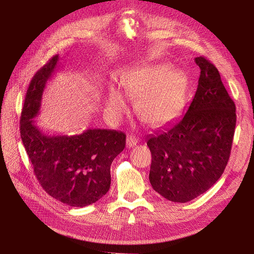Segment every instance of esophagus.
<instances>
[{
    "instance_id": "esophagus-1",
    "label": "esophagus",
    "mask_w": 254,
    "mask_h": 254,
    "mask_svg": "<svg viewBox=\"0 0 254 254\" xmlns=\"http://www.w3.org/2000/svg\"><path fill=\"white\" fill-rule=\"evenodd\" d=\"M137 142H138V139H137L135 136L128 135V136L127 137V148H133L134 146H136Z\"/></svg>"
}]
</instances>
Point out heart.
<instances>
[{"instance_id": "b5f03b06", "label": "heart", "mask_w": 254, "mask_h": 254, "mask_svg": "<svg viewBox=\"0 0 254 254\" xmlns=\"http://www.w3.org/2000/svg\"><path fill=\"white\" fill-rule=\"evenodd\" d=\"M122 86L127 95L138 98L136 112L152 127H159L176 117L184 103L186 78L181 70L170 69L167 64L142 67L123 76ZM128 110L123 93L112 86L107 96V112L119 120Z\"/></svg>"}]
</instances>
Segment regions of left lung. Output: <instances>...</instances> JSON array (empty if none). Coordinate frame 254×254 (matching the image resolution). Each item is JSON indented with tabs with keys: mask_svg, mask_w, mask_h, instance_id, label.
<instances>
[{
	"mask_svg": "<svg viewBox=\"0 0 254 254\" xmlns=\"http://www.w3.org/2000/svg\"><path fill=\"white\" fill-rule=\"evenodd\" d=\"M194 62L201 72L186 113L147 140L152 154V187L179 203L197 198L219 180L229 161L236 126L235 104L218 70L203 56Z\"/></svg>",
	"mask_w": 254,
	"mask_h": 254,
	"instance_id": "8db88e82",
	"label": "left lung"
}]
</instances>
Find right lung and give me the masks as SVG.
Wrapping results in <instances>:
<instances>
[{
    "instance_id": "obj_1",
    "label": "right lung",
    "mask_w": 254,
    "mask_h": 254,
    "mask_svg": "<svg viewBox=\"0 0 254 254\" xmlns=\"http://www.w3.org/2000/svg\"><path fill=\"white\" fill-rule=\"evenodd\" d=\"M59 55L39 69L28 87L21 113L20 133L34 173L51 197L83 207L95 203L111 187V165L126 147V134L88 128L79 135H52L35 123L46 84L59 69Z\"/></svg>"
}]
</instances>
